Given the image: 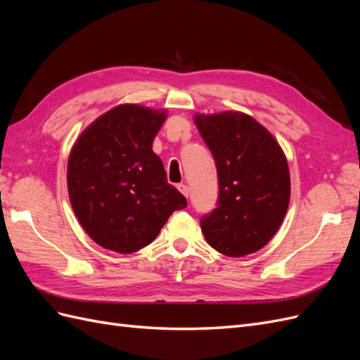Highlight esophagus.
<instances>
[{
	"label": "esophagus",
	"mask_w": 360,
	"mask_h": 360,
	"mask_svg": "<svg viewBox=\"0 0 360 360\" xmlns=\"http://www.w3.org/2000/svg\"><path fill=\"white\" fill-rule=\"evenodd\" d=\"M177 189L184 195V197H189V193H191V191H189V186L188 184H184V183H180V184H177Z\"/></svg>",
	"instance_id": "esophagus-1"
}]
</instances>
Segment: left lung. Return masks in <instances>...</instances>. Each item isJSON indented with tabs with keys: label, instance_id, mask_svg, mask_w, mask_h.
<instances>
[{
	"label": "left lung",
	"instance_id": "left-lung-1",
	"mask_svg": "<svg viewBox=\"0 0 360 360\" xmlns=\"http://www.w3.org/2000/svg\"><path fill=\"white\" fill-rule=\"evenodd\" d=\"M212 151L219 193L200 224L209 243L228 257L254 254L275 236L290 202V171L279 144L242 112L195 115Z\"/></svg>",
	"mask_w": 360,
	"mask_h": 360
}]
</instances>
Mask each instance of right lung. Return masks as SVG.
<instances>
[{
	"mask_svg": "<svg viewBox=\"0 0 360 360\" xmlns=\"http://www.w3.org/2000/svg\"><path fill=\"white\" fill-rule=\"evenodd\" d=\"M165 118V111L115 106L86 127L70 151L73 212L105 249L136 252L155 240L174 212L188 205L151 150Z\"/></svg>",
	"mask_w": 360,
	"mask_h": 360,
	"instance_id": "obj_1",
	"label": "right lung"
}]
</instances>
